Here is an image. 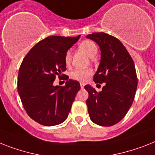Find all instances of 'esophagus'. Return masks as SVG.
Wrapping results in <instances>:
<instances>
[{"mask_svg": "<svg viewBox=\"0 0 155 155\" xmlns=\"http://www.w3.org/2000/svg\"><path fill=\"white\" fill-rule=\"evenodd\" d=\"M80 87H81V88H84V83H80Z\"/></svg>", "mask_w": 155, "mask_h": 155, "instance_id": "esophagus-1", "label": "esophagus"}]
</instances>
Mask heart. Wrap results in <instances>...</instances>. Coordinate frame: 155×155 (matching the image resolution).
I'll return each instance as SVG.
<instances>
[{"mask_svg":"<svg viewBox=\"0 0 155 155\" xmlns=\"http://www.w3.org/2000/svg\"><path fill=\"white\" fill-rule=\"evenodd\" d=\"M79 48L80 50L85 52L89 56L92 58L97 54L98 49L96 45L91 41H84L79 45ZM64 62L67 66L71 64V53L70 51H68L64 56ZM92 74V70L91 68L86 69H75L71 72V78L72 80L76 81L84 82L86 81Z\"/></svg>","mask_w":155,"mask_h":155,"instance_id":"1","label":"heart"}]
</instances>
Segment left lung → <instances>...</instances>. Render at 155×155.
I'll return each instance as SVG.
<instances>
[{
	"mask_svg": "<svg viewBox=\"0 0 155 155\" xmlns=\"http://www.w3.org/2000/svg\"><path fill=\"white\" fill-rule=\"evenodd\" d=\"M97 43L101 60L94 75L95 84H103L97 92L90 85L86 104L91 120L95 124L110 127L119 123L127 113L134 101L138 85L134 61L118 39L104 32H95L86 36Z\"/></svg>",
	"mask_w": 155,
	"mask_h": 155,
	"instance_id": "left-lung-1",
	"label": "left lung"
}]
</instances>
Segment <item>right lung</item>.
<instances>
[{
  "instance_id": "right-lung-1",
  "label": "right lung",
  "mask_w": 155,
  "mask_h": 155,
  "mask_svg": "<svg viewBox=\"0 0 155 155\" xmlns=\"http://www.w3.org/2000/svg\"><path fill=\"white\" fill-rule=\"evenodd\" d=\"M80 37L48 36L37 43L21 63L19 95L28 116L41 125H58L68 116L80 85L63 74L66 71L64 56ZM56 76L67 80L65 86H54Z\"/></svg>"
}]
</instances>
